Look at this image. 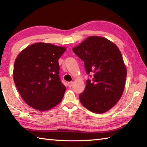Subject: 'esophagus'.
<instances>
[{
	"label": "esophagus",
	"mask_w": 147,
	"mask_h": 147,
	"mask_svg": "<svg viewBox=\"0 0 147 147\" xmlns=\"http://www.w3.org/2000/svg\"><path fill=\"white\" fill-rule=\"evenodd\" d=\"M73 82H68V86H69V88H71L72 86H73Z\"/></svg>",
	"instance_id": "34e87169"
}]
</instances>
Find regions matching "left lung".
<instances>
[{
	"label": "left lung",
	"mask_w": 147,
	"mask_h": 147,
	"mask_svg": "<svg viewBox=\"0 0 147 147\" xmlns=\"http://www.w3.org/2000/svg\"><path fill=\"white\" fill-rule=\"evenodd\" d=\"M73 51L84 62L88 79L79 98L95 113H103L115 105L124 91L126 67L116 45L102 37L90 36ZM91 77V75H89Z\"/></svg>",
	"instance_id": "obj_1"
}]
</instances>
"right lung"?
<instances>
[{"instance_id": "1", "label": "right lung", "mask_w": 147, "mask_h": 147, "mask_svg": "<svg viewBox=\"0 0 147 147\" xmlns=\"http://www.w3.org/2000/svg\"><path fill=\"white\" fill-rule=\"evenodd\" d=\"M65 47L51 43L32 44L17 56L13 80L24 101L39 111H46L60 102L66 88L59 76L58 59Z\"/></svg>"}]
</instances>
